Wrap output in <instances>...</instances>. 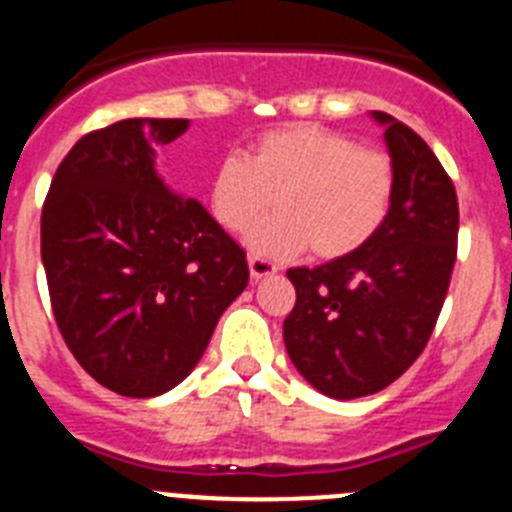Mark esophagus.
Masks as SVG:
<instances>
[{"label": "esophagus", "mask_w": 512, "mask_h": 512, "mask_svg": "<svg viewBox=\"0 0 512 512\" xmlns=\"http://www.w3.org/2000/svg\"><path fill=\"white\" fill-rule=\"evenodd\" d=\"M278 273V268H275L273 262L265 260V257H257V255H250V275L252 281H262V278H268V275Z\"/></svg>", "instance_id": "34e87169"}]
</instances>
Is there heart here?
<instances>
[{
  "label": "heart",
  "mask_w": 512,
  "mask_h": 512,
  "mask_svg": "<svg viewBox=\"0 0 512 512\" xmlns=\"http://www.w3.org/2000/svg\"><path fill=\"white\" fill-rule=\"evenodd\" d=\"M397 190L389 154L342 133L288 123L260 133L247 154H224L208 177V208L226 231L250 229L273 195L275 213L247 234V247L288 260L311 247L322 260L361 250L384 226Z\"/></svg>",
  "instance_id": "obj_1"
}]
</instances>
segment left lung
I'll use <instances>...</instances> for the list:
<instances>
[{
	"mask_svg": "<svg viewBox=\"0 0 512 512\" xmlns=\"http://www.w3.org/2000/svg\"><path fill=\"white\" fill-rule=\"evenodd\" d=\"M397 170L391 211L361 250L291 268L296 306L283 340L296 371L332 399L368 397L425 350L446 301L459 239V201L430 146L373 110Z\"/></svg>",
	"mask_w": 512,
	"mask_h": 512,
	"instance_id": "left-lung-1",
	"label": "left lung"
}]
</instances>
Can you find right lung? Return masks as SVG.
<instances>
[{"label": "right lung", "mask_w": 512, "mask_h": 512, "mask_svg": "<svg viewBox=\"0 0 512 512\" xmlns=\"http://www.w3.org/2000/svg\"><path fill=\"white\" fill-rule=\"evenodd\" d=\"M188 126L128 118L87 133L43 203L41 257L61 337L121 397H159L180 384L250 281L242 247L154 167V146Z\"/></svg>", "instance_id": "obj_1"}]
</instances>
